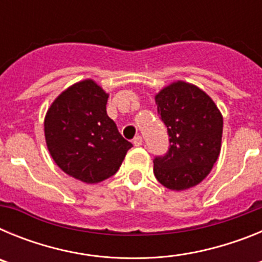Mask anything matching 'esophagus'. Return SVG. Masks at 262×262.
Instances as JSON below:
<instances>
[{"label": "esophagus", "instance_id": "34e87169", "mask_svg": "<svg viewBox=\"0 0 262 262\" xmlns=\"http://www.w3.org/2000/svg\"><path fill=\"white\" fill-rule=\"evenodd\" d=\"M133 143H134V145H135V147H140V145L143 144V138H142V136L138 135L135 139H134Z\"/></svg>", "mask_w": 262, "mask_h": 262}]
</instances>
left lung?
I'll return each mask as SVG.
<instances>
[{"label": "left lung", "instance_id": "obj_1", "mask_svg": "<svg viewBox=\"0 0 262 262\" xmlns=\"http://www.w3.org/2000/svg\"><path fill=\"white\" fill-rule=\"evenodd\" d=\"M168 127L169 151L154 160L157 181L181 191L201 184L222 148L223 115L209 94L186 81H174L155 96Z\"/></svg>", "mask_w": 262, "mask_h": 262}]
</instances>
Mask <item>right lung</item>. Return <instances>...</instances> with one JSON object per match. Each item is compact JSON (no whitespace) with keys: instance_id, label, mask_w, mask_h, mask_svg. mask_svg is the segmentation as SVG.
Wrapping results in <instances>:
<instances>
[{"instance_id":"obj_1","label":"right lung","mask_w":262,"mask_h":262,"mask_svg":"<svg viewBox=\"0 0 262 262\" xmlns=\"http://www.w3.org/2000/svg\"><path fill=\"white\" fill-rule=\"evenodd\" d=\"M107 98L96 81L86 78L61 92L46 113V144L53 161L85 184L114 176L133 147L108 118Z\"/></svg>"}]
</instances>
